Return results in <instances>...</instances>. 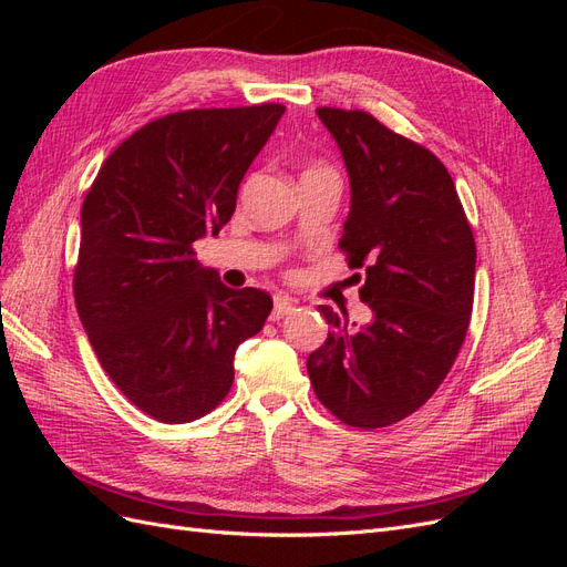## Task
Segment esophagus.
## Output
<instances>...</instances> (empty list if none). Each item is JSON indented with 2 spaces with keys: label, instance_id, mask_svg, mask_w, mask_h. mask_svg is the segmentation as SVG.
<instances>
[{
  "label": "esophagus",
  "instance_id": "1",
  "mask_svg": "<svg viewBox=\"0 0 567 567\" xmlns=\"http://www.w3.org/2000/svg\"><path fill=\"white\" fill-rule=\"evenodd\" d=\"M296 310V300L288 298V296H277L274 298V310H271V319H284L286 315H290Z\"/></svg>",
  "mask_w": 567,
  "mask_h": 567
}]
</instances>
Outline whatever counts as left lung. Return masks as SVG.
<instances>
[{"label":"left lung","mask_w":567,"mask_h":567,"mask_svg":"<svg viewBox=\"0 0 567 567\" xmlns=\"http://www.w3.org/2000/svg\"><path fill=\"white\" fill-rule=\"evenodd\" d=\"M350 177L340 250L371 321L317 310L331 326L307 357L319 402L342 423L383 427L414 414L450 373L466 338L475 241L456 186L431 151L390 132L364 111L317 109ZM368 265L364 266L363 262Z\"/></svg>","instance_id":"1"}]
</instances>
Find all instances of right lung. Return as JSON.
<instances>
[{
	"label": "right lung",
	"instance_id": "add662e5",
	"mask_svg": "<svg viewBox=\"0 0 567 567\" xmlns=\"http://www.w3.org/2000/svg\"><path fill=\"white\" fill-rule=\"evenodd\" d=\"M284 106L200 109L153 120L120 144L82 205L75 305L101 367L163 423L213 411L234 354L262 331L265 290H234L194 257L236 210L246 169Z\"/></svg>",
	"mask_w": 567,
	"mask_h": 567
}]
</instances>
